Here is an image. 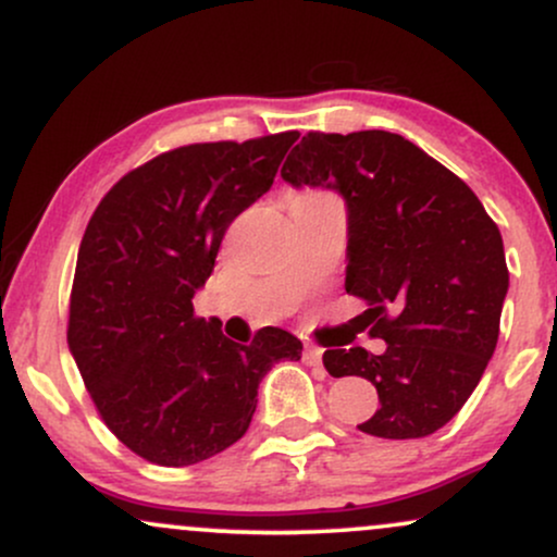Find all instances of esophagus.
I'll return each mask as SVG.
<instances>
[{"label":"esophagus","instance_id":"34e87169","mask_svg":"<svg viewBox=\"0 0 557 557\" xmlns=\"http://www.w3.org/2000/svg\"><path fill=\"white\" fill-rule=\"evenodd\" d=\"M304 363L306 367H319V363H322V348H317V345H306Z\"/></svg>","mask_w":557,"mask_h":557}]
</instances>
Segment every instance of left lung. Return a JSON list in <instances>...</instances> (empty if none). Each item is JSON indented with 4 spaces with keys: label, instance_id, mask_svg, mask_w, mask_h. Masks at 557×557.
Segmentation results:
<instances>
[{
    "label": "left lung",
    "instance_id": "1",
    "mask_svg": "<svg viewBox=\"0 0 557 557\" xmlns=\"http://www.w3.org/2000/svg\"><path fill=\"white\" fill-rule=\"evenodd\" d=\"M283 181L332 188L348 209L345 290L385 354L324 350L332 376H363L380 408L359 424L385 440L437 432L482 380L500 335L508 267L500 230L461 177L398 133H309Z\"/></svg>",
    "mask_w": 557,
    "mask_h": 557
}]
</instances>
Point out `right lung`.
<instances>
[{
    "mask_svg": "<svg viewBox=\"0 0 557 557\" xmlns=\"http://www.w3.org/2000/svg\"><path fill=\"white\" fill-rule=\"evenodd\" d=\"M296 131L159 154L112 185L83 233L67 345L96 411L159 466H194L246 434L259 382L298 361L296 335L248 345L194 314L230 222L272 188Z\"/></svg>",
    "mask_w": 557,
    "mask_h": 557,
    "instance_id": "right-lung-1",
    "label": "right lung"
}]
</instances>
